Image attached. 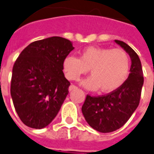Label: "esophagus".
<instances>
[{
    "label": "esophagus",
    "mask_w": 154,
    "mask_h": 154,
    "mask_svg": "<svg viewBox=\"0 0 154 154\" xmlns=\"http://www.w3.org/2000/svg\"><path fill=\"white\" fill-rule=\"evenodd\" d=\"M77 86H75V85H70L69 87V92H72L73 90L77 89Z\"/></svg>",
    "instance_id": "34e87169"
}]
</instances>
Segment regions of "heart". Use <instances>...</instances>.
<instances>
[{"label":"heart","mask_w":154,"mask_h":154,"mask_svg":"<svg viewBox=\"0 0 154 154\" xmlns=\"http://www.w3.org/2000/svg\"><path fill=\"white\" fill-rule=\"evenodd\" d=\"M130 61L122 49L88 47L80 54V57L67 56L63 62V70L67 79L78 81L90 69L92 77L81 83L91 90L112 92L118 89L127 80Z\"/></svg>","instance_id":"obj_1"}]
</instances>
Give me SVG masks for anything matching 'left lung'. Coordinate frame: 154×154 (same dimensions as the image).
I'll list each match as a JSON object with an SVG mask.
<instances>
[{
    "label": "left lung",
    "instance_id": "1",
    "mask_svg": "<svg viewBox=\"0 0 154 154\" xmlns=\"http://www.w3.org/2000/svg\"><path fill=\"white\" fill-rule=\"evenodd\" d=\"M131 60L130 74L122 85L102 97L87 96L81 107L86 122L101 133H110L119 129L128 121L139 104L144 83L142 64L138 55L124 42L115 40Z\"/></svg>",
    "mask_w": 154,
    "mask_h": 154
}]
</instances>
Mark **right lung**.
Masks as SVG:
<instances>
[{
  "mask_svg": "<svg viewBox=\"0 0 154 154\" xmlns=\"http://www.w3.org/2000/svg\"><path fill=\"white\" fill-rule=\"evenodd\" d=\"M73 49L71 41L53 36L32 42L19 55L12 69L11 97L26 126L42 129L57 115L70 85L63 62Z\"/></svg>",
  "mask_w": 154,
  "mask_h": 154,
  "instance_id": "right-lung-1",
  "label": "right lung"
}]
</instances>
